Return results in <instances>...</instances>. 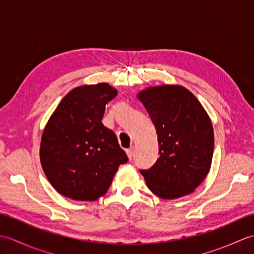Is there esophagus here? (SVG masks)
<instances>
[{"instance_id":"obj_1","label":"esophagus","mask_w":254,"mask_h":254,"mask_svg":"<svg viewBox=\"0 0 254 254\" xmlns=\"http://www.w3.org/2000/svg\"><path fill=\"white\" fill-rule=\"evenodd\" d=\"M127 155L128 160H132V157H133V155H134V148L131 147V148L127 149Z\"/></svg>"}]
</instances>
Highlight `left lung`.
<instances>
[{"label": "left lung", "mask_w": 254, "mask_h": 254, "mask_svg": "<svg viewBox=\"0 0 254 254\" xmlns=\"http://www.w3.org/2000/svg\"><path fill=\"white\" fill-rule=\"evenodd\" d=\"M156 127L159 157L139 170L148 189L164 199L192 193L206 178L214 152L210 119L196 97L180 85L147 87L137 94Z\"/></svg>", "instance_id": "left-lung-1"}]
</instances>
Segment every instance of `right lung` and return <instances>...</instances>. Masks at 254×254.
<instances>
[{"mask_svg":"<svg viewBox=\"0 0 254 254\" xmlns=\"http://www.w3.org/2000/svg\"><path fill=\"white\" fill-rule=\"evenodd\" d=\"M117 95L107 83L79 86L64 97L47 122L40 163L61 195L95 201L106 194L119 166L127 161L116 134L101 122L106 105Z\"/></svg>","mask_w":254,"mask_h":254,"instance_id":"add662e5","label":"right lung"}]
</instances>
